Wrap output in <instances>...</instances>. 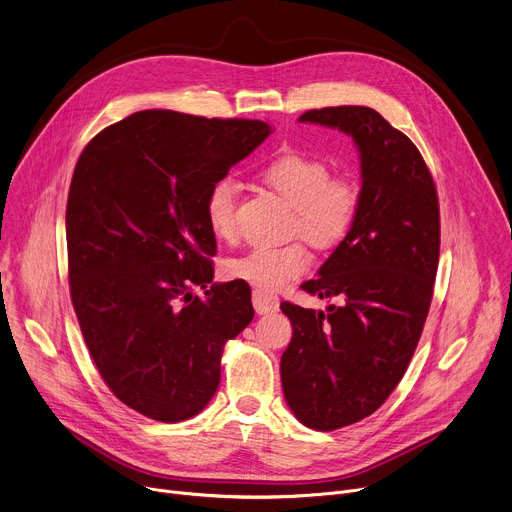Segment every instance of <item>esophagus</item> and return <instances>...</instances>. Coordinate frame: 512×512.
Masks as SVG:
<instances>
[{"mask_svg": "<svg viewBox=\"0 0 512 512\" xmlns=\"http://www.w3.org/2000/svg\"><path fill=\"white\" fill-rule=\"evenodd\" d=\"M253 308L257 314H269L279 308V300L275 296L263 294V291H253Z\"/></svg>", "mask_w": 512, "mask_h": 512, "instance_id": "34e87169", "label": "esophagus"}]
</instances>
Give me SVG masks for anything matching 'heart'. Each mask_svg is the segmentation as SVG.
<instances>
[{
  "label": "heart",
  "instance_id": "heart-1",
  "mask_svg": "<svg viewBox=\"0 0 512 512\" xmlns=\"http://www.w3.org/2000/svg\"><path fill=\"white\" fill-rule=\"evenodd\" d=\"M259 180L281 196L289 212V231L300 233L318 249H332L352 231L360 210L358 182L346 172H328V164L304 152L279 154L257 170ZM239 188L231 176L210 184L204 216L212 235L231 243L237 237ZM312 265L304 241L255 247L227 263V275L271 294L298 279Z\"/></svg>",
  "mask_w": 512,
  "mask_h": 512
}]
</instances>
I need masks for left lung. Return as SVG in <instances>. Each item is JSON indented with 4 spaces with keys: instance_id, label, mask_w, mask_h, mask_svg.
Wrapping results in <instances>:
<instances>
[{
    "instance_id": "1",
    "label": "left lung",
    "mask_w": 512,
    "mask_h": 512,
    "mask_svg": "<svg viewBox=\"0 0 512 512\" xmlns=\"http://www.w3.org/2000/svg\"><path fill=\"white\" fill-rule=\"evenodd\" d=\"M300 121L352 135L360 210L348 237L302 289L340 298L328 312L281 302L294 336L281 354L283 395L312 429L375 413L403 379L421 338L440 259V202L415 143L371 107L306 111Z\"/></svg>"
}]
</instances>
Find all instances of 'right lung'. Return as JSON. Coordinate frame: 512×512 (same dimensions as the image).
<instances>
[{
	"label": "right lung",
	"instance_id": "1",
	"mask_svg": "<svg viewBox=\"0 0 512 512\" xmlns=\"http://www.w3.org/2000/svg\"><path fill=\"white\" fill-rule=\"evenodd\" d=\"M269 133L257 119L137 111L99 131L75 166L70 300L103 381L145 417L200 413L221 383L225 344L255 316L245 281L207 285L216 239L204 196Z\"/></svg>",
	"mask_w": 512,
	"mask_h": 512
}]
</instances>
